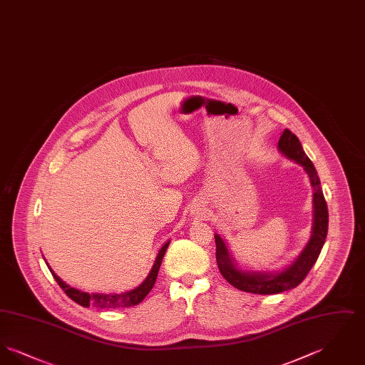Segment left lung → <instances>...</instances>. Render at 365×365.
I'll list each match as a JSON object with an SVG mask.
<instances>
[{
  "instance_id": "obj_1",
  "label": "left lung",
  "mask_w": 365,
  "mask_h": 365,
  "mask_svg": "<svg viewBox=\"0 0 365 365\" xmlns=\"http://www.w3.org/2000/svg\"><path fill=\"white\" fill-rule=\"evenodd\" d=\"M278 150L289 160L299 164L309 176L313 189V223L311 238L301 253L290 264L278 271L242 269L232 257L225 238L215 234L216 261L220 274L238 290L253 294H278L297 287L317 260L329 231V209L320 186L316 168L305 155L299 139L290 130H284L278 142Z\"/></svg>"
}]
</instances>
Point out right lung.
Masks as SVG:
<instances>
[{
	"mask_svg": "<svg viewBox=\"0 0 365 365\" xmlns=\"http://www.w3.org/2000/svg\"><path fill=\"white\" fill-rule=\"evenodd\" d=\"M171 243V241H167L164 243L158 253H157L156 260L155 264L149 272V275L145 278V280L137 286L135 289L133 290H128V292H124V293H109V294H105V293H87V292H82V290H78L75 287H71L70 284H67L64 280L58 278L52 268L49 267L51 272H52L53 278L58 283V286L64 290V293L70 297L72 301H75L76 304L88 308V307H93V308H103V309H116V308H128V307H134L139 304L146 295L149 294V292L152 290V287L155 286L156 283L157 274H158V269H160V265H161V261L163 257L165 255V250L168 249V245ZM48 264V262H46Z\"/></svg>",
	"mask_w": 365,
	"mask_h": 365,
	"instance_id": "right-lung-1",
	"label": "right lung"
}]
</instances>
